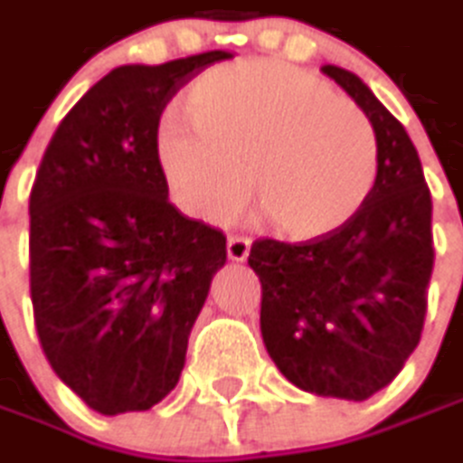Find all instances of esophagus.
Returning <instances> with one entry per match:
<instances>
[{"label": "esophagus", "instance_id": "esophagus-1", "mask_svg": "<svg viewBox=\"0 0 463 463\" xmlns=\"http://www.w3.org/2000/svg\"><path fill=\"white\" fill-rule=\"evenodd\" d=\"M226 252H229L232 260H245L250 255V240L240 237V234H232L229 242H226Z\"/></svg>", "mask_w": 463, "mask_h": 463}]
</instances>
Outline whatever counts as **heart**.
Returning <instances> with one entry per match:
<instances>
[{
    "mask_svg": "<svg viewBox=\"0 0 463 463\" xmlns=\"http://www.w3.org/2000/svg\"><path fill=\"white\" fill-rule=\"evenodd\" d=\"M186 110L194 126H160L157 160L200 221H229L250 189L279 234L314 240L345 226L374 189L380 147L366 113L298 68L250 60L211 71Z\"/></svg>",
    "mask_w": 463,
    "mask_h": 463,
    "instance_id": "heart-1",
    "label": "heart"
}]
</instances>
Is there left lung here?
<instances>
[{
	"label": "left lung",
	"instance_id": "obj_1",
	"mask_svg": "<svg viewBox=\"0 0 463 463\" xmlns=\"http://www.w3.org/2000/svg\"><path fill=\"white\" fill-rule=\"evenodd\" d=\"M366 113L380 147L377 182L345 226L306 242L260 237V332L295 387L366 401L419 345L432 277V197L403 123L355 73L321 68Z\"/></svg>",
	"mask_w": 463,
	"mask_h": 463
}]
</instances>
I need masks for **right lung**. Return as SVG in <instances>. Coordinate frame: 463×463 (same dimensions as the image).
I'll return each instance as SVG.
<instances>
[{
    "label": "right lung",
    "mask_w": 463,
    "mask_h": 463,
    "mask_svg": "<svg viewBox=\"0 0 463 463\" xmlns=\"http://www.w3.org/2000/svg\"><path fill=\"white\" fill-rule=\"evenodd\" d=\"M229 52L120 65L60 120L31 186V303L42 350L89 409L147 411L182 377L226 237L168 203L157 126Z\"/></svg>",
    "instance_id": "obj_1"
}]
</instances>
